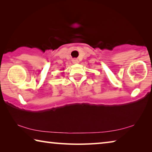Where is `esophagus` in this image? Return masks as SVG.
<instances>
[{"instance_id":"obj_1","label":"esophagus","mask_w":152,"mask_h":152,"mask_svg":"<svg viewBox=\"0 0 152 152\" xmlns=\"http://www.w3.org/2000/svg\"><path fill=\"white\" fill-rule=\"evenodd\" d=\"M72 62L74 63V64H76L77 62H78V60H77V59H76V58H74V59H72Z\"/></svg>"}]
</instances>
